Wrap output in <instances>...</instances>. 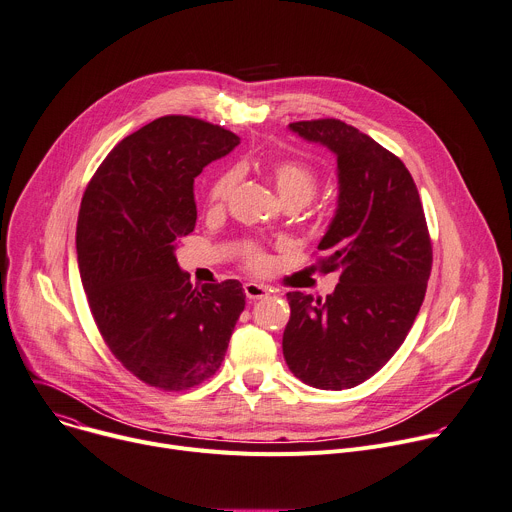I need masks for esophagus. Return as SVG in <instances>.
<instances>
[{
	"mask_svg": "<svg viewBox=\"0 0 512 512\" xmlns=\"http://www.w3.org/2000/svg\"><path fill=\"white\" fill-rule=\"evenodd\" d=\"M244 293H246L248 299H262V297L268 295V289L264 285H258V283H246Z\"/></svg>",
	"mask_w": 512,
	"mask_h": 512,
	"instance_id": "esophagus-1",
	"label": "esophagus"
}]
</instances>
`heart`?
I'll return each instance as SVG.
<instances>
[{
    "instance_id": "b5f03b06",
    "label": "heart",
    "mask_w": 512,
    "mask_h": 512,
    "mask_svg": "<svg viewBox=\"0 0 512 512\" xmlns=\"http://www.w3.org/2000/svg\"><path fill=\"white\" fill-rule=\"evenodd\" d=\"M272 180L281 194V199L287 205L295 203L301 207L307 205L313 196H316L320 186V178L316 170L299 160H281L274 164ZM235 184H238V172L235 170H229L219 178H215L209 188V203L211 205L225 203L229 199V194L233 192ZM244 264L254 272H264L270 266V258L260 246L248 244L244 250Z\"/></svg>"
}]
</instances>
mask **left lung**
<instances>
[{"label": "left lung", "instance_id": "1", "mask_svg": "<svg viewBox=\"0 0 512 512\" xmlns=\"http://www.w3.org/2000/svg\"><path fill=\"white\" fill-rule=\"evenodd\" d=\"M289 127L336 155L338 209L318 264L342 274L326 299L287 293L283 355L303 383L348 389L375 375L406 340L430 277V235L418 188L398 155L338 119Z\"/></svg>", "mask_w": 512, "mask_h": 512}]
</instances>
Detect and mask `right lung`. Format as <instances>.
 <instances>
[{
	"mask_svg": "<svg viewBox=\"0 0 512 512\" xmlns=\"http://www.w3.org/2000/svg\"><path fill=\"white\" fill-rule=\"evenodd\" d=\"M240 137L192 116H162L116 145L77 217V264L92 318L143 383L182 391L221 367L246 307L240 281L194 287L176 246L196 223L194 178Z\"/></svg>",
	"mask_w": 512,
	"mask_h": 512,
	"instance_id": "obj_1",
	"label": "right lung"
}]
</instances>
